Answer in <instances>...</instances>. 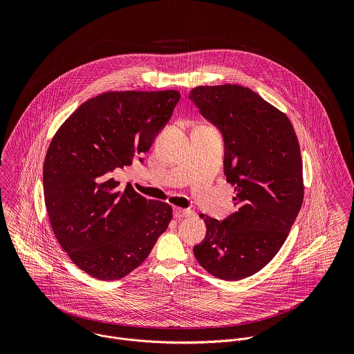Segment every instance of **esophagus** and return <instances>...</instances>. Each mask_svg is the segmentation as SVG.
I'll return each mask as SVG.
<instances>
[{
	"mask_svg": "<svg viewBox=\"0 0 354 354\" xmlns=\"http://www.w3.org/2000/svg\"><path fill=\"white\" fill-rule=\"evenodd\" d=\"M173 214H174V216L176 218H178V219H181V218H187V216H191L194 212L191 211V209H188V208H174L173 209Z\"/></svg>",
	"mask_w": 354,
	"mask_h": 354,
	"instance_id": "1",
	"label": "esophagus"
}]
</instances>
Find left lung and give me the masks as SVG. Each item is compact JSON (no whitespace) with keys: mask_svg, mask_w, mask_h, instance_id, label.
Returning a JSON list of instances; mask_svg holds the SVG:
<instances>
[{"mask_svg":"<svg viewBox=\"0 0 354 354\" xmlns=\"http://www.w3.org/2000/svg\"><path fill=\"white\" fill-rule=\"evenodd\" d=\"M189 100L222 135L223 173L237 207L223 221L201 215L207 233L194 253L211 275L240 281L272 260L300 212L299 140L289 118L247 87L202 86Z\"/></svg>","mask_w":354,"mask_h":354,"instance_id":"left-lung-1","label":"left lung"}]
</instances>
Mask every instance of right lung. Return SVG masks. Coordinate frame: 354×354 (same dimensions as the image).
<instances>
[{
  "label": "right lung",
  "mask_w": 354,
  "mask_h": 354,
  "mask_svg": "<svg viewBox=\"0 0 354 354\" xmlns=\"http://www.w3.org/2000/svg\"><path fill=\"white\" fill-rule=\"evenodd\" d=\"M180 94L106 93L80 104L51 140L44 165L45 203L61 248L88 275L114 281L139 267L171 219L111 176L151 149Z\"/></svg>",
  "instance_id": "1"
}]
</instances>
